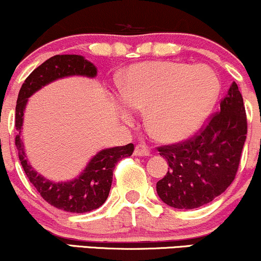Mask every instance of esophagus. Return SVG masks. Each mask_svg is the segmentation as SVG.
<instances>
[{
	"instance_id": "esophagus-1",
	"label": "esophagus",
	"mask_w": 261,
	"mask_h": 261,
	"mask_svg": "<svg viewBox=\"0 0 261 261\" xmlns=\"http://www.w3.org/2000/svg\"><path fill=\"white\" fill-rule=\"evenodd\" d=\"M150 154V149L145 144H138L134 149V155L136 156H146Z\"/></svg>"
}]
</instances>
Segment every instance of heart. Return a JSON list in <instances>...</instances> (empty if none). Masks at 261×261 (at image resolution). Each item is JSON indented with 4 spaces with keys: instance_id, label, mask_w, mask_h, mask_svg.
Wrapping results in <instances>:
<instances>
[{
    "instance_id": "heart-1",
    "label": "heart",
    "mask_w": 261,
    "mask_h": 261,
    "mask_svg": "<svg viewBox=\"0 0 261 261\" xmlns=\"http://www.w3.org/2000/svg\"><path fill=\"white\" fill-rule=\"evenodd\" d=\"M219 88L215 73L203 64L148 62L125 72L121 97L128 106L148 107L146 122L159 139L180 140L200 127ZM123 115L129 111L123 109Z\"/></svg>"
}]
</instances>
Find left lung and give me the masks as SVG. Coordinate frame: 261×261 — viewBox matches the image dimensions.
I'll return each instance as SVG.
<instances>
[{"instance_id":"1","label":"left lung","mask_w":261,"mask_h":261,"mask_svg":"<svg viewBox=\"0 0 261 261\" xmlns=\"http://www.w3.org/2000/svg\"><path fill=\"white\" fill-rule=\"evenodd\" d=\"M247 138L243 97L233 82L220 111L195 136L159 146L170 168L156 183L159 197L176 209H197L221 195L236 178Z\"/></svg>"}]
</instances>
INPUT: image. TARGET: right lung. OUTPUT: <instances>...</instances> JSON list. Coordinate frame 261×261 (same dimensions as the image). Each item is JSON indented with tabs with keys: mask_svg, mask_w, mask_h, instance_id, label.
<instances>
[{
	"mask_svg": "<svg viewBox=\"0 0 261 261\" xmlns=\"http://www.w3.org/2000/svg\"><path fill=\"white\" fill-rule=\"evenodd\" d=\"M96 67L79 55H56L40 64L30 73L21 85L15 106V146L21 166L42 199L52 206L67 213H89L106 201L111 189L113 170L116 164L134 151L133 144L103 149L89 161L85 170L73 180L55 183L46 179L28 164L24 145L20 139L23 116L28 97L56 79L69 75H84L94 78Z\"/></svg>",
	"mask_w": 261,
	"mask_h": 261,
	"instance_id": "obj_1",
	"label": "right lung"
}]
</instances>
